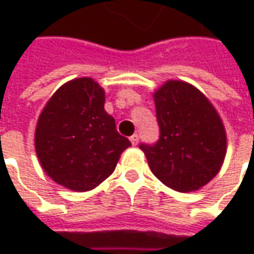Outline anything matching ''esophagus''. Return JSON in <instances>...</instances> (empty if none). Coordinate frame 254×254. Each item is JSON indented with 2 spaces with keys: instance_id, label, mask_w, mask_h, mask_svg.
Wrapping results in <instances>:
<instances>
[{
  "instance_id": "obj_1",
  "label": "esophagus",
  "mask_w": 254,
  "mask_h": 254,
  "mask_svg": "<svg viewBox=\"0 0 254 254\" xmlns=\"http://www.w3.org/2000/svg\"><path fill=\"white\" fill-rule=\"evenodd\" d=\"M138 140H140L138 134H132L131 137H130V141H131L132 145H137V144H138Z\"/></svg>"
}]
</instances>
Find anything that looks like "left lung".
Instances as JSON below:
<instances>
[{
  "instance_id": "obj_1",
  "label": "left lung",
  "mask_w": 254,
  "mask_h": 254,
  "mask_svg": "<svg viewBox=\"0 0 254 254\" xmlns=\"http://www.w3.org/2000/svg\"><path fill=\"white\" fill-rule=\"evenodd\" d=\"M160 138L141 142L152 174L180 192L206 185L220 170L226 132L209 100L192 84L170 80L154 93Z\"/></svg>"
}]
</instances>
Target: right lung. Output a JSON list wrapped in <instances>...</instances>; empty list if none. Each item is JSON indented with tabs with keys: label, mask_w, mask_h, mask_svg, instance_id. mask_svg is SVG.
<instances>
[{
	"label": "right lung",
	"mask_w": 254,
	"mask_h": 254,
	"mask_svg": "<svg viewBox=\"0 0 254 254\" xmlns=\"http://www.w3.org/2000/svg\"><path fill=\"white\" fill-rule=\"evenodd\" d=\"M130 145L104 110V90L89 77L59 87L35 131V148L45 172L77 192L93 190L110 177Z\"/></svg>",
	"instance_id": "add662e5"
}]
</instances>
